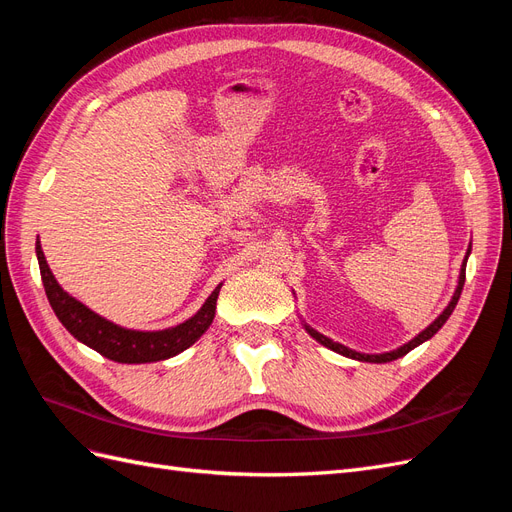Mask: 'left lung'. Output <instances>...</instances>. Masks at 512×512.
<instances>
[{"label": "left lung", "mask_w": 512, "mask_h": 512, "mask_svg": "<svg viewBox=\"0 0 512 512\" xmlns=\"http://www.w3.org/2000/svg\"><path fill=\"white\" fill-rule=\"evenodd\" d=\"M470 252H472V245L468 247V252H466V258H463V265H461V273H459V282H457V288H455V294H453V299H451V303L446 305V309L444 312L433 320L429 327L425 329V331H421L418 333L416 337H412L408 344H404V346H399L397 350H391V352H382V354H363V352H356V350H350V348H346V346H342V344H337V342H333V339H329L327 335H322V333H318L316 329H312L309 327V324H305V331L312 335L318 344H322L324 348H331L333 352H337V354H344V356H348V359H354V361H365V363H389V361H395V359H399V356H404V354H408L410 350H414L416 346H421L423 342H427V339H431L433 335H436L442 327H444V322L448 320V316L453 314V309H455V305H457V301H459V297H461V290H463V282H466V262H468V256H470Z\"/></svg>", "instance_id": "8db88e82"}]
</instances>
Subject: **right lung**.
<instances>
[{
	"mask_svg": "<svg viewBox=\"0 0 512 512\" xmlns=\"http://www.w3.org/2000/svg\"><path fill=\"white\" fill-rule=\"evenodd\" d=\"M36 256L40 265V275L44 292L49 297L55 316L59 322L85 346L94 348L106 359L115 363H156L164 361L190 348L196 339L203 335L215 318V303L222 284L215 288L209 299L203 303L198 312L185 322L164 331H134L123 329L119 324L91 312L87 305L76 301L74 297L61 288L46 265L40 241H36Z\"/></svg>",
	"mask_w": 512,
	"mask_h": 512,
	"instance_id": "1",
	"label": "right lung"
}]
</instances>
